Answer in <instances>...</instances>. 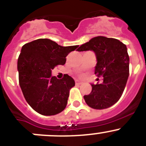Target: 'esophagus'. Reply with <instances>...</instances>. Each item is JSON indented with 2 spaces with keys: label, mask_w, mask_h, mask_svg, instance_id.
<instances>
[{
  "label": "esophagus",
  "mask_w": 146,
  "mask_h": 146,
  "mask_svg": "<svg viewBox=\"0 0 146 146\" xmlns=\"http://www.w3.org/2000/svg\"><path fill=\"white\" fill-rule=\"evenodd\" d=\"M84 82V81H82V80H75V83L77 84H83Z\"/></svg>",
  "instance_id": "34e87169"
}]
</instances>
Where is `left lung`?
Listing matches in <instances>:
<instances>
[{"instance_id": "1", "label": "left lung", "mask_w": 146, "mask_h": 146, "mask_svg": "<svg viewBox=\"0 0 146 146\" xmlns=\"http://www.w3.org/2000/svg\"><path fill=\"white\" fill-rule=\"evenodd\" d=\"M77 51H92L97 59L95 74L104 77L101 84H91V93L84 96L86 103L97 110L112 106L121 97L128 79L130 59L126 46L116 38L97 36Z\"/></svg>"}]
</instances>
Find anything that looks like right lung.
I'll list each match as a JSON object with an SVG mask.
<instances>
[{"mask_svg": "<svg viewBox=\"0 0 146 146\" xmlns=\"http://www.w3.org/2000/svg\"><path fill=\"white\" fill-rule=\"evenodd\" d=\"M78 46H62L48 38H39L23 45L18 59L19 84L26 102L38 113L54 115L67 104L69 90L75 82L68 74L62 80L51 75L57 65Z\"/></svg>", "mask_w": 146, "mask_h": 146, "instance_id": "add662e5", "label": "right lung"}]
</instances>
